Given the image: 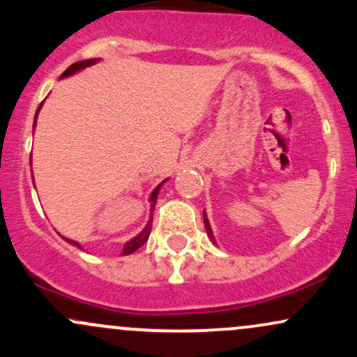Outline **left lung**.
<instances>
[{"label": "left lung", "mask_w": 357, "mask_h": 357, "mask_svg": "<svg viewBox=\"0 0 357 357\" xmlns=\"http://www.w3.org/2000/svg\"><path fill=\"white\" fill-rule=\"evenodd\" d=\"M203 216H204V227H206V231H208V235H210V238L213 240V243H216V241H215V236H213V231H211V227H210V223H208V220H206V213H203Z\"/></svg>", "instance_id": "obj_1"}]
</instances>
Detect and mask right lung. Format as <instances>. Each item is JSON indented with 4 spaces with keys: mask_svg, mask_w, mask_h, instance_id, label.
I'll return each mask as SVG.
<instances>
[{
    "mask_svg": "<svg viewBox=\"0 0 357 357\" xmlns=\"http://www.w3.org/2000/svg\"><path fill=\"white\" fill-rule=\"evenodd\" d=\"M96 59H90V60H85V61H75V63H72L70 67L67 68V70H65L63 73H61V77H67V75H72V73H75L77 70H80V68H85V67H89V65H93L96 63ZM40 107H42V104H40ZM40 107L36 109V114H38V110H40ZM36 119V117H35ZM33 127H35V124H33ZM161 186H162V183L159 184L158 188H155V190L153 191V195H151V213L154 211V206H155V199H158V192H159V190H161ZM151 225H153V218H151L149 221H147V227L144 228V230H142L141 233H139V235L136 236V238H132L130 241H127V243L124 245V252H122V255H130V253L132 252H136V250L139 248V247H142V245L146 243L147 241V238H149V233H151ZM63 240H67L68 243H72V245H75V247H79V248H82L79 243H77V241H73V240H68V238H63Z\"/></svg>",
    "mask_w": 357,
    "mask_h": 357,
    "instance_id": "1",
    "label": "right lung"
}]
</instances>
